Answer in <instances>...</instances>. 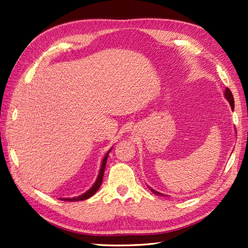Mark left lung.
I'll use <instances>...</instances> for the list:
<instances>
[{"mask_svg":"<svg viewBox=\"0 0 248 248\" xmlns=\"http://www.w3.org/2000/svg\"><path fill=\"white\" fill-rule=\"evenodd\" d=\"M225 97L228 99V101H229V103H230V105H231V108H234V100H233V96H232V93L230 92V89L229 88H226V92H225ZM151 191L154 192L155 194H157V195H162L161 193H159V192H156V191H155V189H152L151 188Z\"/></svg>","mask_w":248,"mask_h":248,"instance_id":"left-lung-1","label":"left lung"}]
</instances>
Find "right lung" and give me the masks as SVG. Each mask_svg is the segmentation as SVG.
Instances as JSON below:
<instances>
[{
    "mask_svg": "<svg viewBox=\"0 0 248 248\" xmlns=\"http://www.w3.org/2000/svg\"><path fill=\"white\" fill-rule=\"evenodd\" d=\"M108 154H109V151L108 152L107 155L104 156V159H103V161H102L101 168H100L98 178H97V180H96V182H94L93 186H92V188H89L86 193H84L83 195H80V196H78V197H73V198H61V199H62V200H67V202H78V200H84V199H87V198H89V197H92L93 195L98 191L100 186H101V183H102L103 175H104V170H105V164H107V160H108Z\"/></svg>",
    "mask_w": 248,
    "mask_h": 248,
    "instance_id": "add662e5",
    "label": "right lung"
}]
</instances>
